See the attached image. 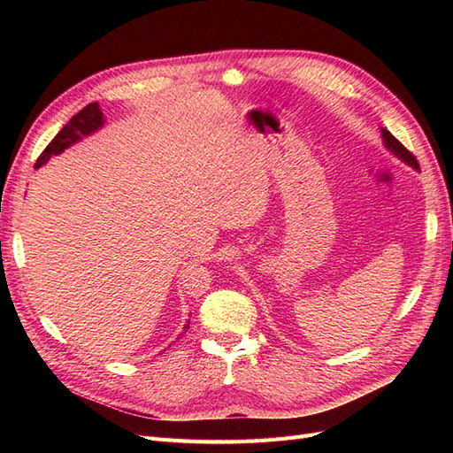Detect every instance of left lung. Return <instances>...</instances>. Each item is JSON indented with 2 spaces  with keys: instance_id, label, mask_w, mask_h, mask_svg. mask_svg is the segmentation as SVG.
Masks as SVG:
<instances>
[{
  "instance_id": "left-lung-1",
  "label": "left lung",
  "mask_w": 453,
  "mask_h": 453,
  "mask_svg": "<svg viewBox=\"0 0 453 453\" xmlns=\"http://www.w3.org/2000/svg\"><path fill=\"white\" fill-rule=\"evenodd\" d=\"M381 135H383V142H386V147H388V149H391L396 157L403 158L404 162H408L410 166L419 168V164H418L416 157H414L412 153H410V150H408V149H406L399 140H396L395 135H393L389 130L383 128V130H381Z\"/></svg>"
}]
</instances>
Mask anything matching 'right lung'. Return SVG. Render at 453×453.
Here are the masks:
<instances>
[{
    "label": "right lung",
    "mask_w": 453,
    "mask_h": 453,
    "mask_svg": "<svg viewBox=\"0 0 453 453\" xmlns=\"http://www.w3.org/2000/svg\"><path fill=\"white\" fill-rule=\"evenodd\" d=\"M104 125V115L100 111L98 104H88L87 107L81 109V111L72 117V120L54 135V140L45 147L43 153L39 155L35 168H39L41 164H45L52 155H60L65 147H70L72 143H75L77 140H81V135H87L94 130H98ZM185 328H188V323L185 325Z\"/></svg>",
    "instance_id": "obj_1"
}]
</instances>
